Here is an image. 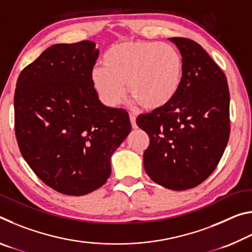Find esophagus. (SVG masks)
Masks as SVG:
<instances>
[{"label":"esophagus","mask_w":252,"mask_h":252,"mask_svg":"<svg viewBox=\"0 0 252 252\" xmlns=\"http://www.w3.org/2000/svg\"><path fill=\"white\" fill-rule=\"evenodd\" d=\"M130 122L133 129H136V127H138V126H136V118L134 114H130Z\"/></svg>","instance_id":"esophagus-1"}]
</instances>
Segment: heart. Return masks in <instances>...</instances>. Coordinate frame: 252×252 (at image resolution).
<instances>
[{
  "instance_id": "heart-1",
  "label": "heart",
  "mask_w": 252,
  "mask_h": 252,
  "mask_svg": "<svg viewBox=\"0 0 252 252\" xmlns=\"http://www.w3.org/2000/svg\"><path fill=\"white\" fill-rule=\"evenodd\" d=\"M103 65H94L92 83L100 99L117 106L127 92L144 109L163 108L173 100L183 80V60L174 46L156 41H127L106 51Z\"/></svg>"
}]
</instances>
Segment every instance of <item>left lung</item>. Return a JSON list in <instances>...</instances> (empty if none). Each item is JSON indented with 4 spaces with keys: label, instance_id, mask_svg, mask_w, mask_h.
Instances as JSON below:
<instances>
[{
    "label": "left lung",
    "instance_id": "8db88e82",
    "mask_svg": "<svg viewBox=\"0 0 252 252\" xmlns=\"http://www.w3.org/2000/svg\"><path fill=\"white\" fill-rule=\"evenodd\" d=\"M183 60V80L163 108L141 114L136 125L150 144L146 172L158 185L182 191L197 187L218 165L230 134L227 78L197 42L170 37Z\"/></svg>",
    "mask_w": 252,
    "mask_h": 252
}]
</instances>
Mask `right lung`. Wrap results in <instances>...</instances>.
<instances>
[{
    "instance_id": "right-lung-1",
    "label": "right lung",
    "mask_w": 252,
    "mask_h": 252,
    "mask_svg": "<svg viewBox=\"0 0 252 252\" xmlns=\"http://www.w3.org/2000/svg\"><path fill=\"white\" fill-rule=\"evenodd\" d=\"M92 41L54 44L21 72L15 135L30 168L67 195L90 193L111 173V157L131 131L129 114L101 103L91 71Z\"/></svg>"
}]
</instances>
